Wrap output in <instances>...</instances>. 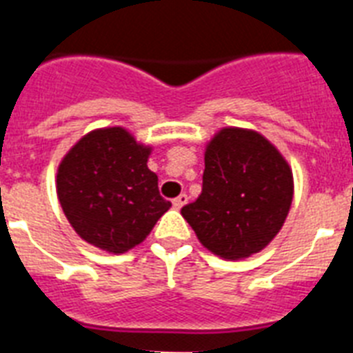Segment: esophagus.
Wrapping results in <instances>:
<instances>
[{"label": "esophagus", "mask_w": 353, "mask_h": 353, "mask_svg": "<svg viewBox=\"0 0 353 353\" xmlns=\"http://www.w3.org/2000/svg\"><path fill=\"white\" fill-rule=\"evenodd\" d=\"M187 201H188V196H187V194H179L177 198L172 199V205H174L176 209H181L183 205L187 203Z\"/></svg>", "instance_id": "obj_1"}]
</instances>
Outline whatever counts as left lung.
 I'll use <instances>...</instances> for the list:
<instances>
[{
	"mask_svg": "<svg viewBox=\"0 0 353 353\" xmlns=\"http://www.w3.org/2000/svg\"><path fill=\"white\" fill-rule=\"evenodd\" d=\"M293 201L290 165L252 130L223 128L207 144L201 194L181 209L198 240L227 260L262 251Z\"/></svg>",
	"mask_w": 353,
	"mask_h": 353,
	"instance_id": "obj_1",
	"label": "left lung"
}]
</instances>
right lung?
<instances>
[{"label": "right lung", "mask_w": 353, "mask_h": 353, "mask_svg": "<svg viewBox=\"0 0 353 353\" xmlns=\"http://www.w3.org/2000/svg\"><path fill=\"white\" fill-rule=\"evenodd\" d=\"M150 150L119 126L88 133L69 150L58 166L57 192L82 240L121 254L170 209L146 165Z\"/></svg>", "instance_id": "right-lung-1"}]
</instances>
